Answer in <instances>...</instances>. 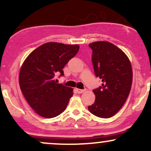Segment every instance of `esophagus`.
<instances>
[{"label": "esophagus", "instance_id": "obj_1", "mask_svg": "<svg viewBox=\"0 0 151 151\" xmlns=\"http://www.w3.org/2000/svg\"><path fill=\"white\" fill-rule=\"evenodd\" d=\"M76 91H77V93H81L84 92V89H76Z\"/></svg>", "mask_w": 151, "mask_h": 151}]
</instances>
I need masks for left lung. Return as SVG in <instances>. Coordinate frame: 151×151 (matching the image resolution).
<instances>
[{
	"mask_svg": "<svg viewBox=\"0 0 151 151\" xmlns=\"http://www.w3.org/2000/svg\"><path fill=\"white\" fill-rule=\"evenodd\" d=\"M92 50L93 70L102 80L93 90L94 103L88 109L96 116L107 119L115 115L124 104L132 85L133 72L126 54L112 43L104 41L89 45Z\"/></svg>",
	"mask_w": 151,
	"mask_h": 151,
	"instance_id": "1",
	"label": "left lung"
}]
</instances>
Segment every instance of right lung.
I'll return each mask as SVG.
<instances>
[{"instance_id": "add662e5", "label": "right lung", "mask_w": 151, "mask_h": 151, "mask_svg": "<svg viewBox=\"0 0 151 151\" xmlns=\"http://www.w3.org/2000/svg\"><path fill=\"white\" fill-rule=\"evenodd\" d=\"M79 49L77 45L47 42L32 51L22 64L19 84L26 101L38 115L58 116L66 109L73 95L72 88L58 84L57 75Z\"/></svg>"}]
</instances>
